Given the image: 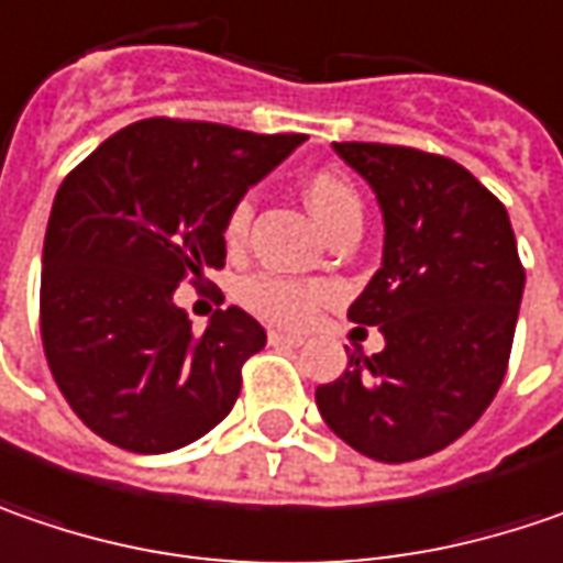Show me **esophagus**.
Listing matches in <instances>:
<instances>
[{
	"mask_svg": "<svg viewBox=\"0 0 563 563\" xmlns=\"http://www.w3.org/2000/svg\"><path fill=\"white\" fill-rule=\"evenodd\" d=\"M267 343H271V346H289V350H296V346H302V343H306V336H299V333H286V330H271V333H267Z\"/></svg>",
	"mask_w": 563,
	"mask_h": 563,
	"instance_id": "1",
	"label": "esophagus"
}]
</instances>
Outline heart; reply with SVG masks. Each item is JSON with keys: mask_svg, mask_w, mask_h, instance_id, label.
I'll list each match as a JSON object with an SVG mask.
<instances>
[{"mask_svg": "<svg viewBox=\"0 0 563 563\" xmlns=\"http://www.w3.org/2000/svg\"><path fill=\"white\" fill-rule=\"evenodd\" d=\"M306 201L324 230L346 210H358L355 188L336 173H314L306 183ZM249 223H252V198H239L227 217V227H223L227 242L230 245L242 242L249 233ZM324 292L328 289L314 280H292V277H280V274H252L239 286V302L264 321L296 328V324H306L314 314Z\"/></svg>", "mask_w": 563, "mask_h": 563, "instance_id": "1", "label": "heart"}]
</instances>
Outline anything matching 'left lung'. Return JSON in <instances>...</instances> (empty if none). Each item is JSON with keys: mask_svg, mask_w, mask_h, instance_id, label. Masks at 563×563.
Segmentation results:
<instances>
[{"mask_svg": "<svg viewBox=\"0 0 563 563\" xmlns=\"http://www.w3.org/2000/svg\"><path fill=\"white\" fill-rule=\"evenodd\" d=\"M372 185L384 217L378 274L350 321L384 350L314 390L321 419L353 451L409 463L444 451L501 387L526 274L510 217L470 169L394 144H333Z\"/></svg>", "mask_w": 563, "mask_h": 563, "instance_id": "obj_1", "label": "left lung"}]
</instances>
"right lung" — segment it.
Listing matches in <instances>:
<instances>
[{
  "mask_svg": "<svg viewBox=\"0 0 563 563\" xmlns=\"http://www.w3.org/2000/svg\"><path fill=\"white\" fill-rule=\"evenodd\" d=\"M306 135L141 119L56 191L43 239L40 333L62 397L93 434L169 453L220 426L267 333L220 308L195 333L176 286L223 267L233 205Z\"/></svg>",
  "mask_w": 563,
  "mask_h": 563,
  "instance_id": "right-lung-1",
  "label": "right lung"
}]
</instances>
